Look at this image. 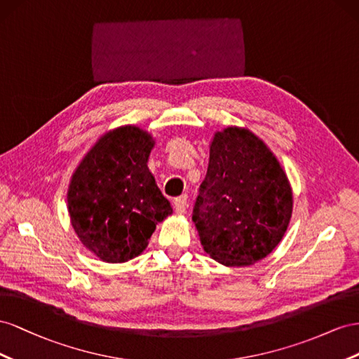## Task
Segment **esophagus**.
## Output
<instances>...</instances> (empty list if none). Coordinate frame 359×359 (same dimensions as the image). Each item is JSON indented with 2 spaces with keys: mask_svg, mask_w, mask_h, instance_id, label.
I'll return each instance as SVG.
<instances>
[{
  "mask_svg": "<svg viewBox=\"0 0 359 359\" xmlns=\"http://www.w3.org/2000/svg\"><path fill=\"white\" fill-rule=\"evenodd\" d=\"M187 209H188L187 196H182V197H177L176 200H174V210H176V213L183 215L187 212Z\"/></svg>",
  "mask_w": 359,
  "mask_h": 359,
  "instance_id": "obj_1",
  "label": "esophagus"
}]
</instances>
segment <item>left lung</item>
<instances>
[{
  "label": "left lung",
  "mask_w": 359,
  "mask_h": 359,
  "mask_svg": "<svg viewBox=\"0 0 359 359\" xmlns=\"http://www.w3.org/2000/svg\"><path fill=\"white\" fill-rule=\"evenodd\" d=\"M292 209L289 179L268 146L243 128L217 132L192 212L204 251L224 266L254 264L281 242Z\"/></svg>",
  "instance_id": "1"
}]
</instances>
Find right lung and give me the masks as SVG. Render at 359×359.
<instances>
[{"label":"right lung","mask_w":359,"mask_h":359,"mask_svg":"<svg viewBox=\"0 0 359 359\" xmlns=\"http://www.w3.org/2000/svg\"><path fill=\"white\" fill-rule=\"evenodd\" d=\"M155 140L137 126L102 135L72 176L70 222L84 247L107 263L146 250L156 224L172 213L147 167Z\"/></svg>","instance_id":"obj_1"}]
</instances>
